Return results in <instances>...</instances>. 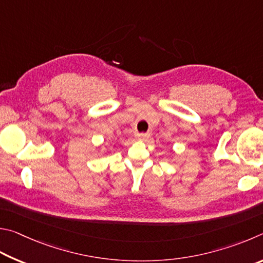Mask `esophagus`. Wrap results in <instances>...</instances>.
Instances as JSON below:
<instances>
[{
  "label": "esophagus",
  "mask_w": 263,
  "mask_h": 263,
  "mask_svg": "<svg viewBox=\"0 0 263 263\" xmlns=\"http://www.w3.org/2000/svg\"><path fill=\"white\" fill-rule=\"evenodd\" d=\"M149 136H150V134H148V133H140V134H137V135H136V139H137V140L143 141V140H146V139H148Z\"/></svg>",
  "instance_id": "34e87169"
}]
</instances>
